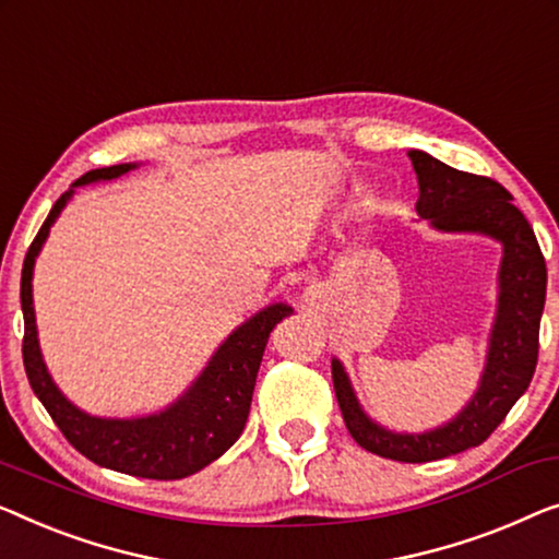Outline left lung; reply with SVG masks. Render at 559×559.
<instances>
[{
  "mask_svg": "<svg viewBox=\"0 0 559 559\" xmlns=\"http://www.w3.org/2000/svg\"><path fill=\"white\" fill-rule=\"evenodd\" d=\"M418 176V216L441 231H479L501 241L499 310L481 385L472 403L428 433H393L370 420L355 399L343 366L333 360V385L347 431L358 447L383 459L424 464L479 447L527 391L537 368L539 320L545 310L547 264L532 224L512 204V193L489 176L459 171L424 151H411Z\"/></svg>",
  "mask_w": 559,
  "mask_h": 559,
  "instance_id": "1",
  "label": "left lung"
}]
</instances>
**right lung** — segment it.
<instances>
[{
  "label": "right lung",
  "instance_id": "add662e5",
  "mask_svg": "<svg viewBox=\"0 0 559 559\" xmlns=\"http://www.w3.org/2000/svg\"><path fill=\"white\" fill-rule=\"evenodd\" d=\"M131 168L133 164L95 168V171L80 176L72 186L118 179ZM70 197L72 189L55 201L22 264V358L32 391L43 401V406L58 424L64 439L80 454L91 459L93 464L158 481L183 479V476L197 474L219 459L245 431L266 340L282 320L293 314V307L282 302L272 305L260 314H254L239 330H234L197 383L174 406L160 411V414L145 418L87 416L64 399L58 385L52 383L50 373H47L43 353H39L37 345L35 307H32V266H35V257L43 249L52 222L58 219Z\"/></svg>",
  "mask_w": 559,
  "mask_h": 559
}]
</instances>
